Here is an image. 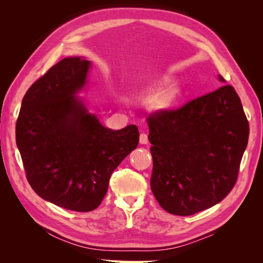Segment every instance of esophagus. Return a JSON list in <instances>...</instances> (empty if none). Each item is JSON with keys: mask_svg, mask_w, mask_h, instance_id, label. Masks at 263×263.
I'll return each instance as SVG.
<instances>
[{"mask_svg": "<svg viewBox=\"0 0 263 263\" xmlns=\"http://www.w3.org/2000/svg\"><path fill=\"white\" fill-rule=\"evenodd\" d=\"M139 141H140V144H142V145H147L148 142H149V140H148V135H147V134H145V133L140 134Z\"/></svg>", "mask_w": 263, "mask_h": 263, "instance_id": "1", "label": "esophagus"}]
</instances>
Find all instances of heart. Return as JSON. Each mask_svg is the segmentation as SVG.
I'll return each mask as SVG.
<instances>
[{"instance_id": "b5f03b06", "label": "heart", "mask_w": 263, "mask_h": 263, "mask_svg": "<svg viewBox=\"0 0 263 263\" xmlns=\"http://www.w3.org/2000/svg\"><path fill=\"white\" fill-rule=\"evenodd\" d=\"M149 97L154 94V90L147 92ZM179 95V86L177 84H171L166 89L161 91L153 101V107L156 109H165L171 106L172 103L177 100Z\"/></svg>"}]
</instances>
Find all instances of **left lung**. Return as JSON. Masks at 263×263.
I'll return each mask as SVG.
<instances>
[{
  "mask_svg": "<svg viewBox=\"0 0 263 263\" xmlns=\"http://www.w3.org/2000/svg\"><path fill=\"white\" fill-rule=\"evenodd\" d=\"M147 123L154 160L150 186L161 208L189 216L224 200L236 184L249 137L234 87L222 85L180 108L158 110Z\"/></svg>",
  "mask_w": 263,
  "mask_h": 263,
  "instance_id": "obj_1",
  "label": "left lung"
}]
</instances>
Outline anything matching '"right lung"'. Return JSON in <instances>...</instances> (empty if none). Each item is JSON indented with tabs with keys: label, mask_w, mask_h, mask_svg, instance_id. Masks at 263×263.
I'll use <instances>...</instances> for the list:
<instances>
[{
	"label": "right lung",
	"mask_w": 263,
	"mask_h": 263,
	"mask_svg": "<svg viewBox=\"0 0 263 263\" xmlns=\"http://www.w3.org/2000/svg\"><path fill=\"white\" fill-rule=\"evenodd\" d=\"M90 67L80 57L51 67L27 90L15 130L31 189L76 212L98 208L113 171L139 141L136 125L106 128L76 97Z\"/></svg>",
	"instance_id": "1"
}]
</instances>
